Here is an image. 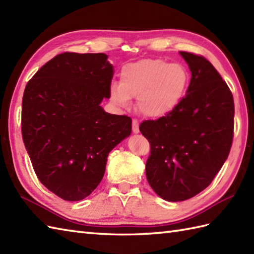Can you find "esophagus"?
<instances>
[{
  "instance_id": "34e87169",
  "label": "esophagus",
  "mask_w": 254,
  "mask_h": 254,
  "mask_svg": "<svg viewBox=\"0 0 254 254\" xmlns=\"http://www.w3.org/2000/svg\"><path fill=\"white\" fill-rule=\"evenodd\" d=\"M133 133H135V134H137L138 132H139V128H138V122H137V120H135V119H133Z\"/></svg>"
}]
</instances>
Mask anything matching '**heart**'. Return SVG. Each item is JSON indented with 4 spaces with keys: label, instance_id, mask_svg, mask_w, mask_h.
I'll return each mask as SVG.
<instances>
[{
    "label": "heart",
    "instance_id": "1",
    "mask_svg": "<svg viewBox=\"0 0 254 254\" xmlns=\"http://www.w3.org/2000/svg\"><path fill=\"white\" fill-rule=\"evenodd\" d=\"M188 85L189 73L181 64L163 59H144L122 68L120 83L110 84L109 96L112 104L119 108H127L131 98H136L141 115L157 119L175 109Z\"/></svg>",
    "mask_w": 254,
    "mask_h": 254
}]
</instances>
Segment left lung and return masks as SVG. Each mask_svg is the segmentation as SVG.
<instances>
[{"label":"left lung","instance_id":"8db88e82","mask_svg":"<svg viewBox=\"0 0 254 254\" xmlns=\"http://www.w3.org/2000/svg\"><path fill=\"white\" fill-rule=\"evenodd\" d=\"M191 72L185 98L139 131L148 139L146 178L169 202L195 196L206 189L227 159L234 137L233 94L206 59L180 51Z\"/></svg>","mask_w":254,"mask_h":254}]
</instances>
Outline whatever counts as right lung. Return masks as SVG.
Listing matches in <instances>:
<instances>
[{"instance_id": "add662e5", "label": "right lung", "mask_w": 254, "mask_h": 254, "mask_svg": "<svg viewBox=\"0 0 254 254\" xmlns=\"http://www.w3.org/2000/svg\"><path fill=\"white\" fill-rule=\"evenodd\" d=\"M113 66L105 53L65 52L47 62L23 96L21 133L38 179L65 201L98 187L108 155L131 135L130 117L100 106Z\"/></svg>"}]
</instances>
